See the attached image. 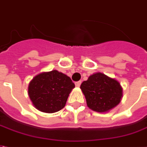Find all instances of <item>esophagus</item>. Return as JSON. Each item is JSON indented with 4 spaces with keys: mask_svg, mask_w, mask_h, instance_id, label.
Masks as SVG:
<instances>
[{
    "mask_svg": "<svg viewBox=\"0 0 147 147\" xmlns=\"http://www.w3.org/2000/svg\"><path fill=\"white\" fill-rule=\"evenodd\" d=\"M81 81H78V82H76L75 83V85H76V87H80L81 86Z\"/></svg>",
    "mask_w": 147,
    "mask_h": 147,
    "instance_id": "1",
    "label": "esophagus"
}]
</instances>
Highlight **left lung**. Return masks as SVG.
I'll use <instances>...</instances> for the list:
<instances>
[{
	"label": "left lung",
	"instance_id": "1",
	"mask_svg": "<svg viewBox=\"0 0 147 147\" xmlns=\"http://www.w3.org/2000/svg\"><path fill=\"white\" fill-rule=\"evenodd\" d=\"M81 89L91 110L103 113L114 108L122 98V88L118 81L102 73L91 75L83 81Z\"/></svg>",
	"mask_w": 147,
	"mask_h": 147
}]
</instances>
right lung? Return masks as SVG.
<instances>
[{"mask_svg":"<svg viewBox=\"0 0 147 147\" xmlns=\"http://www.w3.org/2000/svg\"><path fill=\"white\" fill-rule=\"evenodd\" d=\"M74 87L69 77L55 69L35 76L29 84L28 94L37 110L51 113L65 107Z\"/></svg>","mask_w":147,"mask_h":147,"instance_id":"add662e5","label":"right lung"}]
</instances>
